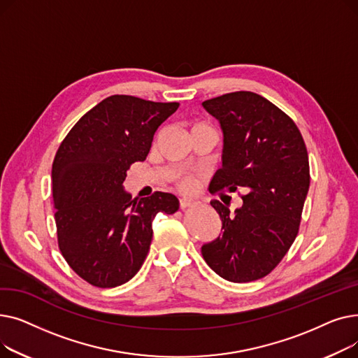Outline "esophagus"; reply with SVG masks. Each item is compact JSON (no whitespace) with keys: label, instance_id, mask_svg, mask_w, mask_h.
I'll return each mask as SVG.
<instances>
[{"label":"esophagus","instance_id":"obj_1","mask_svg":"<svg viewBox=\"0 0 358 358\" xmlns=\"http://www.w3.org/2000/svg\"><path fill=\"white\" fill-rule=\"evenodd\" d=\"M194 201L192 200V199H189V197H182V199H180V208L181 209H185V208H189V206H192Z\"/></svg>","mask_w":358,"mask_h":358}]
</instances>
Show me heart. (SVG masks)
<instances>
[{"mask_svg": "<svg viewBox=\"0 0 358 358\" xmlns=\"http://www.w3.org/2000/svg\"><path fill=\"white\" fill-rule=\"evenodd\" d=\"M197 126H203V124H194L193 129L197 127ZM193 185H194V181H193V178H190V177H184V178L180 180V187H181L182 190H192Z\"/></svg>", "mask_w": 358, "mask_h": 358, "instance_id": "1", "label": "heart"}]
</instances>
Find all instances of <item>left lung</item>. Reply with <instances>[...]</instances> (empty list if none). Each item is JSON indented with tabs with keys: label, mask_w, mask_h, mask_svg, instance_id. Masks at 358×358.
I'll return each mask as SVG.
<instances>
[{
	"label": "left lung",
	"mask_w": 358,
	"mask_h": 358,
	"mask_svg": "<svg viewBox=\"0 0 358 358\" xmlns=\"http://www.w3.org/2000/svg\"><path fill=\"white\" fill-rule=\"evenodd\" d=\"M220 124L222 168L213 190L242 189V206L212 200L222 234L203 243L201 255L222 278L247 283L267 275L296 239L309 192V158L294 122L251 91L201 103Z\"/></svg>",
	"instance_id": "8db88e82"
}]
</instances>
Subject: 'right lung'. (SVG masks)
<instances>
[{"instance_id":"obj_1","label":"right lung","mask_w":358,"mask_h":358,"mask_svg":"<svg viewBox=\"0 0 358 358\" xmlns=\"http://www.w3.org/2000/svg\"><path fill=\"white\" fill-rule=\"evenodd\" d=\"M178 103L111 96L77 122L52 165L59 250L90 285L120 286L142 267L152 241V220L171 215V193L130 200L123 182L130 164L145 161L157 129Z\"/></svg>"}]
</instances>
